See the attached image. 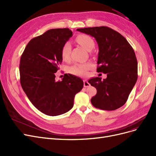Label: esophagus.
<instances>
[{"label": "esophagus", "instance_id": "34e87169", "mask_svg": "<svg viewBox=\"0 0 156 156\" xmlns=\"http://www.w3.org/2000/svg\"><path fill=\"white\" fill-rule=\"evenodd\" d=\"M83 86L85 87H87L89 86H90V83L88 82V81L87 80H83Z\"/></svg>", "mask_w": 156, "mask_h": 156}]
</instances>
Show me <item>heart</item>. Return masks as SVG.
I'll return each instance as SVG.
<instances>
[{
  "instance_id": "obj_1",
  "label": "heart",
  "mask_w": 156,
  "mask_h": 156,
  "mask_svg": "<svg viewBox=\"0 0 156 156\" xmlns=\"http://www.w3.org/2000/svg\"><path fill=\"white\" fill-rule=\"evenodd\" d=\"M76 41L87 51H91L94 46L93 39L88 35L80 34L76 38ZM71 52V44L69 42L65 43L61 51L62 58L65 61H68L70 59ZM92 67V64L89 62L83 63H76L70 68V72L76 76H85L88 69Z\"/></svg>"
}]
</instances>
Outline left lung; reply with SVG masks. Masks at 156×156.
<instances>
[{
	"label": "left lung",
	"instance_id": "1",
	"mask_svg": "<svg viewBox=\"0 0 156 156\" xmlns=\"http://www.w3.org/2000/svg\"><path fill=\"white\" fill-rule=\"evenodd\" d=\"M94 37L98 46V73L107 78H93L88 82L97 90L91 99L95 108L112 111L126 102L137 80V62L133 48L121 34L107 27L78 28Z\"/></svg>",
	"mask_w": 156,
	"mask_h": 156
}]
</instances>
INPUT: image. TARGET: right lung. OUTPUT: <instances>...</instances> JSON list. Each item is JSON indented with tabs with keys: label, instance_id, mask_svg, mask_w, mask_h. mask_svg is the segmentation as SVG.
Returning <instances> with one entry per match:
<instances>
[{
	"label": "right lung",
	"instance_id": "1",
	"mask_svg": "<svg viewBox=\"0 0 156 156\" xmlns=\"http://www.w3.org/2000/svg\"><path fill=\"white\" fill-rule=\"evenodd\" d=\"M73 36L69 28L51 29L29 41L21 57L20 82L30 101L40 112L57 116L71 109L83 80L65 74L56 81V73L62 62L63 45Z\"/></svg>",
	"mask_w": 156,
	"mask_h": 156
}]
</instances>
